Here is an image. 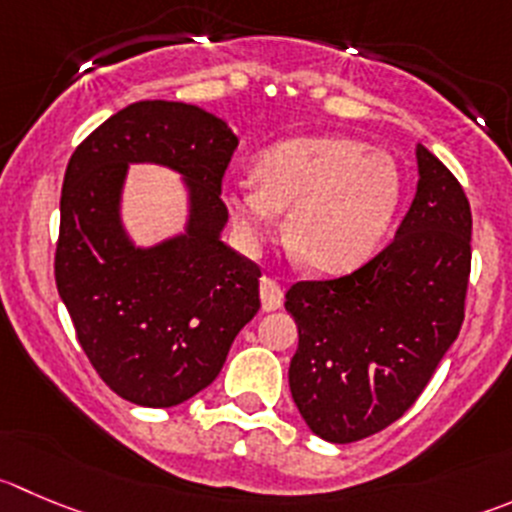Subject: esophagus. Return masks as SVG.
<instances>
[{"label":"esophagus","instance_id":"1","mask_svg":"<svg viewBox=\"0 0 512 512\" xmlns=\"http://www.w3.org/2000/svg\"><path fill=\"white\" fill-rule=\"evenodd\" d=\"M261 306L264 311H276L281 304H284V289L279 286V281L274 279H261Z\"/></svg>","mask_w":512,"mask_h":512}]
</instances>
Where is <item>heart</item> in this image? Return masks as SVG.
Segmentation results:
<instances>
[{
	"mask_svg": "<svg viewBox=\"0 0 512 512\" xmlns=\"http://www.w3.org/2000/svg\"><path fill=\"white\" fill-rule=\"evenodd\" d=\"M253 182L226 193L233 226L248 246L276 231L289 211L286 246L319 274L359 269L387 236L402 175L384 150L344 135H306L271 145L253 163Z\"/></svg>",
	"mask_w": 512,
	"mask_h": 512,
	"instance_id": "b5f03b06",
	"label": "heart"
}]
</instances>
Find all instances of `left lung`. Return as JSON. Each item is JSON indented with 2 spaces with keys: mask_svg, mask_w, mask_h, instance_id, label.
<instances>
[{
  "mask_svg": "<svg viewBox=\"0 0 512 512\" xmlns=\"http://www.w3.org/2000/svg\"><path fill=\"white\" fill-rule=\"evenodd\" d=\"M417 193L392 243L354 274L299 281L289 387L326 442L364 440L405 415L460 334L472 216L455 175L417 145Z\"/></svg>",
  "mask_w": 512,
  "mask_h": 512,
  "instance_id": "obj_1",
  "label": "left lung"
}]
</instances>
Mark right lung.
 I'll return each instance as SVG.
<instances>
[{"label":"right lung","mask_w":512,"mask_h":512,"mask_svg":"<svg viewBox=\"0 0 512 512\" xmlns=\"http://www.w3.org/2000/svg\"><path fill=\"white\" fill-rule=\"evenodd\" d=\"M238 138L198 105L140 100L72 153L60 198L55 281L102 382L140 407L206 389L256 316L261 271L223 243L221 180ZM163 164L187 188L184 231L140 247L122 221L130 164Z\"/></svg>","instance_id":"1"}]
</instances>
